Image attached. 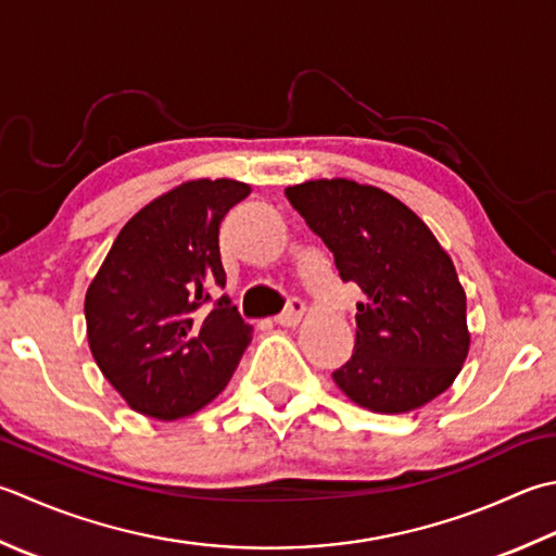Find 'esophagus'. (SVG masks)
<instances>
[{
    "instance_id": "1",
    "label": "esophagus",
    "mask_w": 556,
    "mask_h": 556,
    "mask_svg": "<svg viewBox=\"0 0 556 556\" xmlns=\"http://www.w3.org/2000/svg\"><path fill=\"white\" fill-rule=\"evenodd\" d=\"M303 313H306V306H303V301L291 299L289 306L277 315L275 323L281 325V328H293V325H299V320L303 318Z\"/></svg>"
}]
</instances>
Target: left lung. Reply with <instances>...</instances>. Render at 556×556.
<instances>
[{"mask_svg": "<svg viewBox=\"0 0 556 556\" xmlns=\"http://www.w3.org/2000/svg\"><path fill=\"white\" fill-rule=\"evenodd\" d=\"M285 192L342 281L364 291L352 358L332 374L342 393L378 415H402L448 390L470 332L453 260L429 226L393 194L346 178Z\"/></svg>", "mask_w": 556, "mask_h": 556, "instance_id": "8db88e82", "label": "left lung"}]
</instances>
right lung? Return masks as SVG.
<instances>
[{
  "label": "right lung",
  "mask_w": 556,
  "mask_h": 556,
  "mask_svg": "<svg viewBox=\"0 0 556 556\" xmlns=\"http://www.w3.org/2000/svg\"><path fill=\"white\" fill-rule=\"evenodd\" d=\"M250 185L190 180L139 210L86 291V334L98 368L139 415L180 419L231 380L253 328L228 296L219 226ZM213 303V308L205 306Z\"/></svg>",
  "instance_id": "1"
}]
</instances>
